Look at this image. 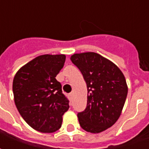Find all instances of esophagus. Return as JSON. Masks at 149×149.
Returning a JSON list of instances; mask_svg holds the SVG:
<instances>
[{
  "mask_svg": "<svg viewBox=\"0 0 149 149\" xmlns=\"http://www.w3.org/2000/svg\"><path fill=\"white\" fill-rule=\"evenodd\" d=\"M72 95H73V93H70L68 94V97H69L70 99H72Z\"/></svg>",
  "mask_w": 149,
  "mask_h": 149,
  "instance_id": "1",
  "label": "esophagus"
}]
</instances>
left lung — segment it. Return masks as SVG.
Returning <instances> with one entry per match:
<instances>
[{"label": "left lung", "mask_w": 149, "mask_h": 149, "mask_svg": "<svg viewBox=\"0 0 149 149\" xmlns=\"http://www.w3.org/2000/svg\"><path fill=\"white\" fill-rule=\"evenodd\" d=\"M83 75L88 88L87 106L78 112L81 127L99 133L115 124L121 114L128 86L120 69L96 52L76 53L70 57Z\"/></svg>", "instance_id": "left-lung-1"}]
</instances>
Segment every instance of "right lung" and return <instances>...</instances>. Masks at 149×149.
Here are the masks:
<instances>
[{"label":"right lung","instance_id":"obj_1","mask_svg":"<svg viewBox=\"0 0 149 149\" xmlns=\"http://www.w3.org/2000/svg\"><path fill=\"white\" fill-rule=\"evenodd\" d=\"M65 55H41L21 67L13 82L15 104L32 128L50 133L61 127L69 101L56 77L65 65Z\"/></svg>","mask_w":149,"mask_h":149}]
</instances>
